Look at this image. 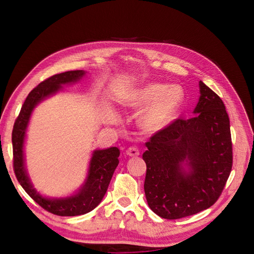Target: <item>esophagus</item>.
I'll return each mask as SVG.
<instances>
[{"label":"esophagus","mask_w":254,"mask_h":254,"mask_svg":"<svg viewBox=\"0 0 254 254\" xmlns=\"http://www.w3.org/2000/svg\"><path fill=\"white\" fill-rule=\"evenodd\" d=\"M126 152H127V155L130 156V157H136V156L140 155L139 149H137L136 147H133V146H131V147H129Z\"/></svg>","instance_id":"1"}]
</instances>
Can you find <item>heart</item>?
<instances>
[{
  "mask_svg": "<svg viewBox=\"0 0 254 254\" xmlns=\"http://www.w3.org/2000/svg\"><path fill=\"white\" fill-rule=\"evenodd\" d=\"M184 102V92L179 86L149 83L137 91L129 102L133 108H146L139 124L146 132L155 133L166 128L178 115Z\"/></svg>",
  "mask_w": 254,
  "mask_h": 254,
  "instance_id": "obj_1",
  "label": "heart"
}]
</instances>
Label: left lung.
Masks as SVG:
<instances>
[{
  "label": "left lung",
  "instance_id": "left-lung-1",
  "mask_svg": "<svg viewBox=\"0 0 254 254\" xmlns=\"http://www.w3.org/2000/svg\"><path fill=\"white\" fill-rule=\"evenodd\" d=\"M195 117L177 119L146 143L144 190L160 217L178 219L209 209L232 170L230 120L221 98L200 80Z\"/></svg>",
  "mask_w": 254,
  "mask_h": 254
}]
</instances>
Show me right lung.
Wrapping results in <instances>:
<instances>
[{
  "mask_svg": "<svg viewBox=\"0 0 254 254\" xmlns=\"http://www.w3.org/2000/svg\"><path fill=\"white\" fill-rule=\"evenodd\" d=\"M84 75L86 71L82 70L67 71L54 75L38 84L27 95L12 129L13 170L19 183L44 210L59 216H77L95 209L103 200L115 168L119 165L120 149L118 147L94 150L90 160L88 176L79 190L72 196L61 198H48L38 193L27 175L23 149L26 129L35 107L47 97L63 90L61 86L77 82Z\"/></svg>",
  "mask_w": 254,
  "mask_h": 254,
  "instance_id": "obj_1",
  "label": "right lung"
}]
</instances>
